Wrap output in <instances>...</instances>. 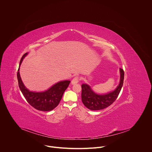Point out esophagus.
<instances>
[{
    "instance_id": "obj_1",
    "label": "esophagus",
    "mask_w": 152,
    "mask_h": 152,
    "mask_svg": "<svg viewBox=\"0 0 152 152\" xmlns=\"http://www.w3.org/2000/svg\"><path fill=\"white\" fill-rule=\"evenodd\" d=\"M79 80H80V78H79L78 76L75 77L72 79V80L71 81V84H72V85H74V84H75L78 83V81H79Z\"/></svg>"
}]
</instances>
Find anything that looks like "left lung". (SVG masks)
I'll return each instance as SVG.
<instances>
[{
    "label": "left lung",
    "instance_id": "left-lung-1",
    "mask_svg": "<svg viewBox=\"0 0 152 152\" xmlns=\"http://www.w3.org/2000/svg\"><path fill=\"white\" fill-rule=\"evenodd\" d=\"M120 75L119 86L113 91L107 94H97L92 90L89 86L85 84H82V101L87 108L92 110H101L107 108L114 102L118 98L124 84V71L122 68H120Z\"/></svg>",
    "mask_w": 152,
    "mask_h": 152
}]
</instances>
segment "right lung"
I'll return each mask as SVG.
<instances>
[{"mask_svg": "<svg viewBox=\"0 0 152 152\" xmlns=\"http://www.w3.org/2000/svg\"><path fill=\"white\" fill-rule=\"evenodd\" d=\"M27 54L28 53H25L20 61L17 73L19 87L27 102L33 108L42 111L51 110L59 104L64 91L70 83V81L66 80L58 82L44 92L29 91L23 84L19 73L22 61Z\"/></svg>", "mask_w": 152, "mask_h": 152, "instance_id": "right-lung-1", "label": "right lung"}]
</instances>
